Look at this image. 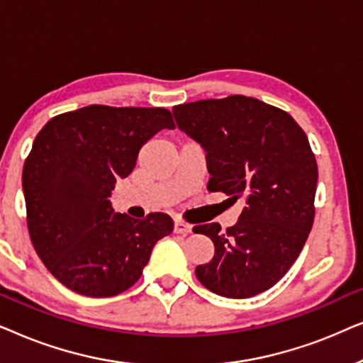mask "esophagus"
<instances>
[{
	"label": "esophagus",
	"instance_id": "obj_1",
	"mask_svg": "<svg viewBox=\"0 0 363 363\" xmlns=\"http://www.w3.org/2000/svg\"><path fill=\"white\" fill-rule=\"evenodd\" d=\"M173 231L177 233V235H182V236H186L188 233H191V226L186 225V223H183L180 220L175 221V225H173Z\"/></svg>",
	"mask_w": 363,
	"mask_h": 363
}]
</instances>
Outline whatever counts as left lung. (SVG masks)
<instances>
[{"instance_id": "8db88e82", "label": "left lung", "mask_w": 363, "mask_h": 363, "mask_svg": "<svg viewBox=\"0 0 363 363\" xmlns=\"http://www.w3.org/2000/svg\"><path fill=\"white\" fill-rule=\"evenodd\" d=\"M177 125L206 152L208 191L242 198L240 220L193 228L215 256L196 266L206 289L231 299L264 292L289 271L314 223L317 162L289 113L246 96L173 107Z\"/></svg>"}]
</instances>
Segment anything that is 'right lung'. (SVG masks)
<instances>
[{
  "mask_svg": "<svg viewBox=\"0 0 363 363\" xmlns=\"http://www.w3.org/2000/svg\"><path fill=\"white\" fill-rule=\"evenodd\" d=\"M163 128L167 108L89 106L52 117L34 138L23 168L28 230L44 266L77 294L111 297L142 276L172 218L150 213L138 221L116 213L117 180Z\"/></svg>",
  "mask_w": 363,
  "mask_h": 363,
  "instance_id": "add662e5",
  "label": "right lung"
}]
</instances>
